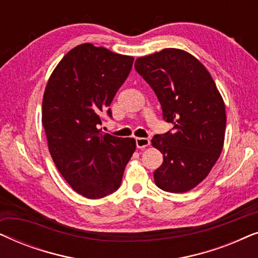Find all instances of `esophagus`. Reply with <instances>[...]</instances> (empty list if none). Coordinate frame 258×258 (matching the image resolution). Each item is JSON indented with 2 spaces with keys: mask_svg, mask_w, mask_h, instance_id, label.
<instances>
[{
  "mask_svg": "<svg viewBox=\"0 0 258 258\" xmlns=\"http://www.w3.org/2000/svg\"><path fill=\"white\" fill-rule=\"evenodd\" d=\"M136 147L139 149H143V148L148 147L150 144V141L148 139H144V137H136Z\"/></svg>",
  "mask_w": 258,
  "mask_h": 258,
  "instance_id": "obj_1",
  "label": "esophagus"
}]
</instances>
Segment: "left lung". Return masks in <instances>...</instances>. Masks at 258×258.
I'll return each instance as SVG.
<instances>
[{"label": "left lung", "instance_id": "8db88e82", "mask_svg": "<svg viewBox=\"0 0 258 258\" xmlns=\"http://www.w3.org/2000/svg\"><path fill=\"white\" fill-rule=\"evenodd\" d=\"M135 69L156 94L164 121L174 125L151 140L163 154L155 183L168 192L189 191L209 175L223 149V98L206 67L181 49L137 58Z\"/></svg>", "mask_w": 258, "mask_h": 258}]
</instances>
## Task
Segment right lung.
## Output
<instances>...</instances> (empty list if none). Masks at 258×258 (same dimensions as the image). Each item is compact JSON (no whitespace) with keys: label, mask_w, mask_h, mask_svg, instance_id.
I'll return each mask as SVG.
<instances>
[{"label":"right lung","mask_w":258,"mask_h":258,"mask_svg":"<svg viewBox=\"0 0 258 258\" xmlns=\"http://www.w3.org/2000/svg\"><path fill=\"white\" fill-rule=\"evenodd\" d=\"M134 57L84 43L61 59L45 87L42 124L52 161L77 194L97 200L119 188L136 149L134 139L98 129L111 117L116 93L132 70Z\"/></svg>","instance_id":"obj_1"}]
</instances>
